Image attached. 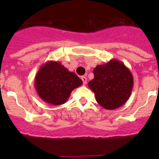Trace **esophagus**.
<instances>
[{"instance_id":"1","label":"esophagus","mask_w":159,"mask_h":159,"mask_svg":"<svg viewBox=\"0 0 159 159\" xmlns=\"http://www.w3.org/2000/svg\"><path fill=\"white\" fill-rule=\"evenodd\" d=\"M82 80H83V83H84V84L85 85V84H87V77L86 76H82Z\"/></svg>"}]
</instances>
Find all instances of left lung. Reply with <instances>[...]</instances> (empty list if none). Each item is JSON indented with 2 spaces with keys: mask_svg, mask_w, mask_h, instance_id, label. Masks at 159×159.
<instances>
[{
  "mask_svg": "<svg viewBox=\"0 0 159 159\" xmlns=\"http://www.w3.org/2000/svg\"><path fill=\"white\" fill-rule=\"evenodd\" d=\"M93 73L94 79L88 83V87L102 107L107 110L117 109L128 100L134 80L123 63L113 59L106 64L97 65Z\"/></svg>",
  "mask_w": 159,
  "mask_h": 159,
  "instance_id": "left-lung-1",
  "label": "left lung"
}]
</instances>
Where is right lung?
Segmentation results:
<instances>
[{
    "instance_id": "obj_1",
    "label": "right lung",
    "mask_w": 159,
    "mask_h": 159,
    "mask_svg": "<svg viewBox=\"0 0 159 159\" xmlns=\"http://www.w3.org/2000/svg\"><path fill=\"white\" fill-rule=\"evenodd\" d=\"M83 81L58 61H48L40 67L35 77V88L43 102L52 105L65 103L75 88Z\"/></svg>"
}]
</instances>
